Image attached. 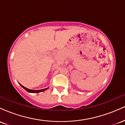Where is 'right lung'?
Wrapping results in <instances>:
<instances>
[{
	"instance_id": "add662e5",
	"label": "right lung",
	"mask_w": 125,
	"mask_h": 125,
	"mask_svg": "<svg viewBox=\"0 0 125 125\" xmlns=\"http://www.w3.org/2000/svg\"><path fill=\"white\" fill-rule=\"evenodd\" d=\"M20 85H21V86L23 87V88L25 89L26 90L27 92H29V93H39V92H43V91H44V90H47L48 89H49V87H48V88H45V89H41V90H31V89H29L26 88V87H25L23 85H21V84H20Z\"/></svg>"
}]
</instances>
